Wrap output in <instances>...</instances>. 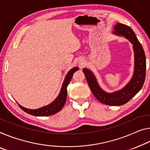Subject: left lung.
Instances as JSON below:
<instances>
[{"label":"left lung","instance_id":"1","mask_svg":"<svg viewBox=\"0 0 150 150\" xmlns=\"http://www.w3.org/2000/svg\"><path fill=\"white\" fill-rule=\"evenodd\" d=\"M112 33L122 36L133 45L134 53V72L127 84L123 88L113 93H107L100 88L95 76L88 68L83 69L87 82L92 93L100 103L110 106H120L129 101L142 89L146 78V59L143 47L135 34L127 25L117 23L114 26Z\"/></svg>","mask_w":150,"mask_h":150}]
</instances>
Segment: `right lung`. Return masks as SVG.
I'll list each match as a JSON object with an SVG mask.
<instances>
[{
    "label": "right lung",
    "instance_id": "obj_1",
    "mask_svg": "<svg viewBox=\"0 0 150 150\" xmlns=\"http://www.w3.org/2000/svg\"><path fill=\"white\" fill-rule=\"evenodd\" d=\"M78 69H79L78 67H74L68 71V74H66L65 78H64V82L62 84L60 92H59L58 96L50 104L37 109H29L22 107L19 104L18 105H19L21 109L23 110L25 112H26L29 115H33V116L45 117L50 116V115L56 113V112L59 111L65 105L66 97H67V86L71 81L74 73L76 71L78 70Z\"/></svg>",
    "mask_w": 150,
    "mask_h": 150
}]
</instances>
